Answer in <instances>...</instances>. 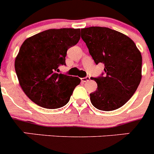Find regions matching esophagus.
<instances>
[{
	"label": "esophagus",
	"mask_w": 154,
	"mask_h": 154,
	"mask_svg": "<svg viewBox=\"0 0 154 154\" xmlns=\"http://www.w3.org/2000/svg\"><path fill=\"white\" fill-rule=\"evenodd\" d=\"M89 79H90V77H89V76H86L85 78L81 79V81L82 82H86L89 81Z\"/></svg>",
	"instance_id": "esophagus-1"
}]
</instances>
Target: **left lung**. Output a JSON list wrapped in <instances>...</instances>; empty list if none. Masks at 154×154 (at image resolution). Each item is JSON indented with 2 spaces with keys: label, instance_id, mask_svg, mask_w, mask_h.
Returning <instances> with one entry per match:
<instances>
[{
  "label": "left lung",
  "instance_id": "8db88e82",
  "mask_svg": "<svg viewBox=\"0 0 154 154\" xmlns=\"http://www.w3.org/2000/svg\"><path fill=\"white\" fill-rule=\"evenodd\" d=\"M81 37L97 65L104 63L105 74L92 78L97 89L90 93L92 104L103 111L117 109L133 96L142 78V55L126 35L105 27L81 29Z\"/></svg>",
  "mask_w": 154,
  "mask_h": 154
}]
</instances>
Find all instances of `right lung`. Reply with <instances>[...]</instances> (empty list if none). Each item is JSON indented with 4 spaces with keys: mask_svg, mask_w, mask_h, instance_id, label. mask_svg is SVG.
I'll list each match as a JSON object with an SVG mask.
<instances>
[{
    "mask_svg": "<svg viewBox=\"0 0 154 154\" xmlns=\"http://www.w3.org/2000/svg\"><path fill=\"white\" fill-rule=\"evenodd\" d=\"M79 28L46 30L21 45L14 62L16 74L25 95L39 106H64L79 85L78 77L57 72L59 65H65L67 50L79 41Z\"/></svg>",
    "mask_w": 154,
    "mask_h": 154,
    "instance_id": "right-lung-1",
    "label": "right lung"
}]
</instances>
